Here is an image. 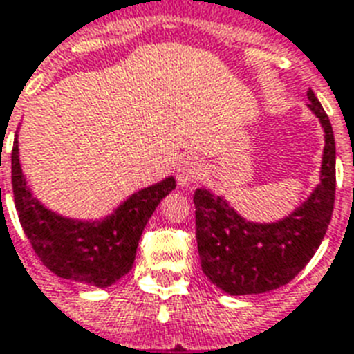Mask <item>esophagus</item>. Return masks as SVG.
<instances>
[{
	"label": "esophagus",
	"instance_id": "1",
	"mask_svg": "<svg viewBox=\"0 0 354 354\" xmlns=\"http://www.w3.org/2000/svg\"><path fill=\"white\" fill-rule=\"evenodd\" d=\"M201 163L196 158L189 156V158H183L180 167H178V182L182 187H189L192 183H196L201 178Z\"/></svg>",
	"mask_w": 354,
	"mask_h": 354
}]
</instances>
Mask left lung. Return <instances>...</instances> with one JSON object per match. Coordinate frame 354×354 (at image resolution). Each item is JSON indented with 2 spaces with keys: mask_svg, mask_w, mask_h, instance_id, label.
Wrapping results in <instances>:
<instances>
[{
  "mask_svg": "<svg viewBox=\"0 0 354 354\" xmlns=\"http://www.w3.org/2000/svg\"><path fill=\"white\" fill-rule=\"evenodd\" d=\"M308 108L326 133L320 183L304 203L275 223H252L207 189L194 192L201 270L228 295L277 290L310 263L322 243L335 205V136L322 104L308 91Z\"/></svg>",
  "mask_w": 354,
  "mask_h": 354,
  "instance_id": "1",
  "label": "left lung"
}]
</instances>
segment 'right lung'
<instances>
[{
  "label": "right lung",
  "instance_id": "add662e5",
  "mask_svg": "<svg viewBox=\"0 0 354 354\" xmlns=\"http://www.w3.org/2000/svg\"><path fill=\"white\" fill-rule=\"evenodd\" d=\"M176 187L169 176L129 196L102 221L62 218L35 200L19 163L17 135L12 147V191L32 248L41 263L62 279L106 288L126 275L135 263L144 227L160 201Z\"/></svg>",
  "mask_w": 354,
  "mask_h": 354
}]
</instances>
